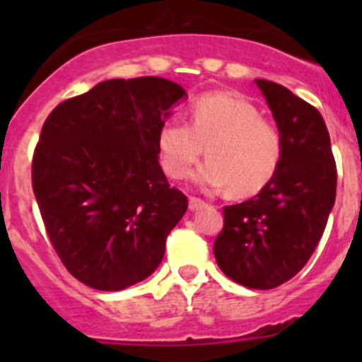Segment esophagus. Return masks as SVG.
<instances>
[{
  "label": "esophagus",
  "mask_w": 362,
  "mask_h": 362,
  "mask_svg": "<svg viewBox=\"0 0 362 362\" xmlns=\"http://www.w3.org/2000/svg\"><path fill=\"white\" fill-rule=\"evenodd\" d=\"M188 206H190V210H199L204 206V201L199 199V197H190L188 199Z\"/></svg>",
  "instance_id": "esophagus-1"
}]
</instances>
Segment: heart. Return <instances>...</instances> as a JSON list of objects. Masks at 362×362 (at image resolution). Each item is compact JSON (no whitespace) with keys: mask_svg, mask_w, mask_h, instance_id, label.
Masks as SVG:
<instances>
[{"mask_svg":"<svg viewBox=\"0 0 362 362\" xmlns=\"http://www.w3.org/2000/svg\"><path fill=\"white\" fill-rule=\"evenodd\" d=\"M204 146L210 159L194 174V181L206 190L228 188L233 197L263 190L283 158L279 129L233 92L199 95L190 107V124L172 119L158 132L159 161L170 177L187 175Z\"/></svg>","mask_w":362,"mask_h":362,"instance_id":"1","label":"heart"}]
</instances>
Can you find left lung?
Instances as JSON below:
<instances>
[{
  "label": "left lung",
  "mask_w": 362,
  "mask_h": 362,
  "mask_svg": "<svg viewBox=\"0 0 362 362\" xmlns=\"http://www.w3.org/2000/svg\"><path fill=\"white\" fill-rule=\"evenodd\" d=\"M255 85L283 136V158L257 196L225 206L214 254L233 283L270 290L292 279L321 241L335 203L337 168L317 108L279 83L255 79Z\"/></svg>",
  "instance_id": "8db88e82"
}]
</instances>
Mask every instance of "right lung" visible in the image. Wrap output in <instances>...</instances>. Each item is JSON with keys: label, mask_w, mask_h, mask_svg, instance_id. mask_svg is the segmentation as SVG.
<instances>
[{"label": "right lung", "mask_w": 362, "mask_h": 362, "mask_svg": "<svg viewBox=\"0 0 362 362\" xmlns=\"http://www.w3.org/2000/svg\"><path fill=\"white\" fill-rule=\"evenodd\" d=\"M185 95L163 78L108 79L45 121L32 188L54 250L86 286L129 288L161 263L188 199L163 174L158 132Z\"/></svg>", "instance_id": "1"}]
</instances>
